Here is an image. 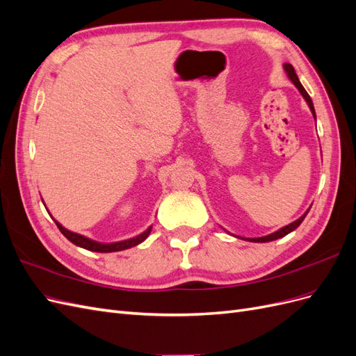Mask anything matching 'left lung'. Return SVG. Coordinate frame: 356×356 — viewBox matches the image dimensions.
Instances as JSON below:
<instances>
[{"instance_id":"obj_1","label":"left lung","mask_w":356,"mask_h":356,"mask_svg":"<svg viewBox=\"0 0 356 356\" xmlns=\"http://www.w3.org/2000/svg\"><path fill=\"white\" fill-rule=\"evenodd\" d=\"M284 68H285V71H286V74H288V77H289V80L294 83V86L296 88L300 90V93L303 95V98L306 99V102H307V105H309V108H310V111H312V114H314V117H315V120H316V115H315V108H314V102H312V99H310V96H309V93L305 90V88L303 86H301V83H300V80H298V77H297V74H296V71H294V68H293V65H289V63H285L284 65ZM307 212H309V209H307ZM307 212L306 213H303L301 215V217L298 218V220H296L294 222H291V224H288V225H285V227H282V229H279L277 232H275V233H272V234H267V236H263V238H254V239H246V241H250V242H270V241H276V239H279V238H284V236H286L288 233H291L293 230H296L298 225L303 222V220L306 218V215H307Z\"/></svg>"}]
</instances>
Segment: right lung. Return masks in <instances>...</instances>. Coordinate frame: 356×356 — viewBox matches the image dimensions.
<instances>
[{"instance_id": "add662e5", "label": "right lung", "mask_w": 356, "mask_h": 356, "mask_svg": "<svg viewBox=\"0 0 356 356\" xmlns=\"http://www.w3.org/2000/svg\"><path fill=\"white\" fill-rule=\"evenodd\" d=\"M58 229L60 230V233L65 236V238L72 242L74 245H77L80 248H84V250H89V251H93V252H115V251H123V250H127V248H132V246H136L141 242H144L147 238L149 232H152L153 227H148L144 233L138 234L136 238H132V239H127V241H122V242H115V243H99V242H95L89 238H84V236L81 234H77V233H72L70 230H67L65 227H62V225L55 221Z\"/></svg>"}]
</instances>
